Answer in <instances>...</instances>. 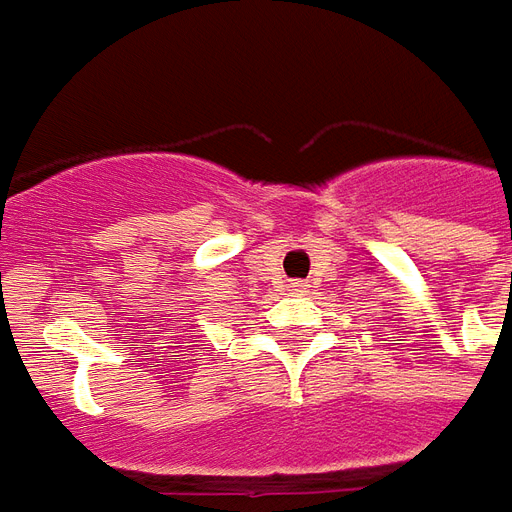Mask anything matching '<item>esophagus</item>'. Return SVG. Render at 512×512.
I'll list each match as a JSON object with an SVG mask.
<instances>
[{
  "instance_id": "esophagus-1",
  "label": "esophagus",
  "mask_w": 512,
  "mask_h": 512,
  "mask_svg": "<svg viewBox=\"0 0 512 512\" xmlns=\"http://www.w3.org/2000/svg\"><path fill=\"white\" fill-rule=\"evenodd\" d=\"M289 292L292 294H300L302 292V283L297 281V283H289Z\"/></svg>"
}]
</instances>
